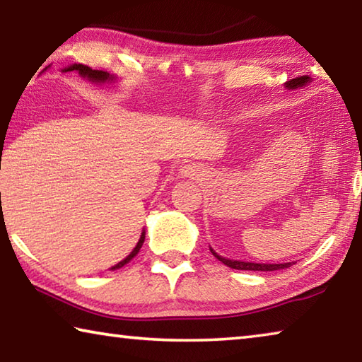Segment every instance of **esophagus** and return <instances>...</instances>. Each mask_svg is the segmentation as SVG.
Listing matches in <instances>:
<instances>
[{
  "instance_id": "34e87169",
  "label": "esophagus",
  "mask_w": 362,
  "mask_h": 362,
  "mask_svg": "<svg viewBox=\"0 0 362 362\" xmlns=\"http://www.w3.org/2000/svg\"><path fill=\"white\" fill-rule=\"evenodd\" d=\"M182 173H183V174H185V175H193V169H192V168H189V166H185V168H183V169H182Z\"/></svg>"
}]
</instances>
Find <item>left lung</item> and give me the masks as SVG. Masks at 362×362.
Instances as JSON below:
<instances>
[{
  "label": "left lung",
  "instance_id": "obj_1",
  "mask_svg": "<svg viewBox=\"0 0 362 362\" xmlns=\"http://www.w3.org/2000/svg\"><path fill=\"white\" fill-rule=\"evenodd\" d=\"M310 81L308 76H298V78H293L291 81H286V88L287 89H297V88H302L306 83ZM211 252L214 257H217V259L225 263L226 267L230 268H235V269H250V272H274V269H284V268H289L292 263H252V262H240V260H230V259H225V257L218 255L217 252H214L211 249Z\"/></svg>",
  "mask_w": 362,
  "mask_h": 362
}]
</instances>
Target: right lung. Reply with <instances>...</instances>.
<instances>
[{
	"label": "right lung",
	"mask_w": 362,
	"mask_h": 362,
	"mask_svg": "<svg viewBox=\"0 0 362 362\" xmlns=\"http://www.w3.org/2000/svg\"><path fill=\"white\" fill-rule=\"evenodd\" d=\"M64 71H78L79 75H81L83 78H88L89 81H93V83H105V81H112V79H113V76L110 75V73H107V71H102V70H93V69H90V66H88V65H83V64L70 65L69 69H64ZM144 241H145V231L142 233V236H140V240H139V243H137V246L134 247L132 252H131L129 255H127L124 260H121L119 263H116L115 267H112V269H118V268H121V267H124L127 262H131V260L134 259V257L137 255V252L140 250V247H142Z\"/></svg>",
	"instance_id": "right-lung-1"
}]
</instances>
